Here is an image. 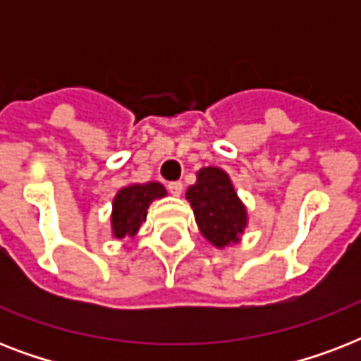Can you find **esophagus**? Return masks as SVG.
<instances>
[{
	"label": "esophagus",
	"mask_w": 361,
	"mask_h": 361,
	"mask_svg": "<svg viewBox=\"0 0 361 361\" xmlns=\"http://www.w3.org/2000/svg\"><path fill=\"white\" fill-rule=\"evenodd\" d=\"M169 191H170V195H174V197H180L181 191H183V183H181V181H170Z\"/></svg>",
	"instance_id": "obj_1"
}]
</instances>
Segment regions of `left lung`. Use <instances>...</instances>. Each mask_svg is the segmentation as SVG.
I'll return each mask as SVG.
<instances>
[{"mask_svg":"<svg viewBox=\"0 0 361 361\" xmlns=\"http://www.w3.org/2000/svg\"><path fill=\"white\" fill-rule=\"evenodd\" d=\"M192 214L202 236L212 245L238 243L247 226V209L238 198L225 170L206 166L197 172V183L187 189Z\"/></svg>","mask_w":361,"mask_h":361,"instance_id":"1","label":"left lung"}]
</instances>
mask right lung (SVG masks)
<instances>
[{"mask_svg": "<svg viewBox=\"0 0 361 361\" xmlns=\"http://www.w3.org/2000/svg\"><path fill=\"white\" fill-rule=\"evenodd\" d=\"M166 195L161 183H133L118 191L112 202V234L118 240L133 238L138 232L140 225L146 221L147 208L155 198H163Z\"/></svg>", "mask_w": 361, "mask_h": 361, "instance_id": "obj_1", "label": "right lung"}]
</instances>
